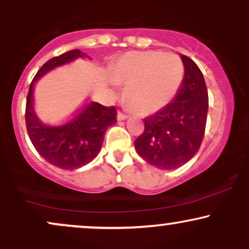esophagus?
<instances>
[{"mask_svg": "<svg viewBox=\"0 0 249 249\" xmlns=\"http://www.w3.org/2000/svg\"><path fill=\"white\" fill-rule=\"evenodd\" d=\"M126 118H127L126 113L122 112V111H118V112H117V119H118V121H124V119Z\"/></svg>", "mask_w": 249, "mask_h": 249, "instance_id": "obj_1", "label": "esophagus"}]
</instances>
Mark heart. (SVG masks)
I'll list each match as a JSON object with an SVG mask.
<instances>
[{
  "label": "heart",
  "instance_id": "heart-1",
  "mask_svg": "<svg viewBox=\"0 0 249 249\" xmlns=\"http://www.w3.org/2000/svg\"><path fill=\"white\" fill-rule=\"evenodd\" d=\"M185 75L179 56L160 51L130 53L116 62L112 79L126 85L125 104L138 115L159 111L176 97Z\"/></svg>",
  "mask_w": 249,
  "mask_h": 249
}]
</instances>
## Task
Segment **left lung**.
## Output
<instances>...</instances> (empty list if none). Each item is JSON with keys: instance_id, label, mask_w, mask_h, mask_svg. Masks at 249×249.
I'll return each instance as SVG.
<instances>
[{"instance_id": "obj_1", "label": "left lung", "mask_w": 249, "mask_h": 249, "mask_svg": "<svg viewBox=\"0 0 249 249\" xmlns=\"http://www.w3.org/2000/svg\"><path fill=\"white\" fill-rule=\"evenodd\" d=\"M185 76L174 99L144 121V132L134 141L148 164L173 170L198 152L206 128L208 92L204 76L190 57L182 55Z\"/></svg>"}]
</instances>
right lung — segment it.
Instances as JSON below:
<instances>
[{
  "label": "right lung",
  "instance_id": "right-lung-1",
  "mask_svg": "<svg viewBox=\"0 0 249 249\" xmlns=\"http://www.w3.org/2000/svg\"><path fill=\"white\" fill-rule=\"evenodd\" d=\"M78 57L87 56L75 49L44 63L31 82L25 105V125L34 147L42 158L63 170H75L95 159L107 128L116 123V107H104L96 102L84 104L68 121L58 125L44 124L35 115L33 107L35 82L48 71Z\"/></svg>",
  "mask_w": 249,
  "mask_h": 249
}]
</instances>
